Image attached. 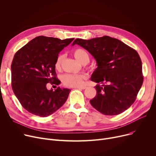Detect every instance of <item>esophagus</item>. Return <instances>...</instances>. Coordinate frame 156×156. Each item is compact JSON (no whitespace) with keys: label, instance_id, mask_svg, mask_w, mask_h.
I'll list each match as a JSON object with an SVG mask.
<instances>
[{"label":"esophagus","instance_id":"esophagus-1","mask_svg":"<svg viewBox=\"0 0 156 156\" xmlns=\"http://www.w3.org/2000/svg\"><path fill=\"white\" fill-rule=\"evenodd\" d=\"M87 87H85V86H82V87H76L75 88H76V89H81V90H84V89H85Z\"/></svg>","mask_w":156,"mask_h":156}]
</instances>
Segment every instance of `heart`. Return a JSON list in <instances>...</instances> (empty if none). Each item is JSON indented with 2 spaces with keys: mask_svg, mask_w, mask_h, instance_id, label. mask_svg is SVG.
I'll use <instances>...</instances> for the list:
<instances>
[{
  "mask_svg": "<svg viewBox=\"0 0 156 156\" xmlns=\"http://www.w3.org/2000/svg\"><path fill=\"white\" fill-rule=\"evenodd\" d=\"M73 55L75 58L83 65L88 63L90 56L88 52L83 48H76L73 51ZM64 58L63 54H60L57 57L55 62V68L60 69L61 64ZM87 78L85 75H74V74H66L62 76V83L64 85L69 87H78L83 85V80Z\"/></svg>",
  "mask_w": 156,
  "mask_h": 156,
  "instance_id": "heart-1",
  "label": "heart"
}]
</instances>
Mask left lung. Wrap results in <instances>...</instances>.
Instances as JSON below:
<instances>
[{
    "label": "left lung",
    "instance_id": "8db88e82",
    "mask_svg": "<svg viewBox=\"0 0 156 156\" xmlns=\"http://www.w3.org/2000/svg\"><path fill=\"white\" fill-rule=\"evenodd\" d=\"M78 44L90 53L98 67L91 80L96 82L97 95L90 101L103 114L118 115L135 102L144 81L142 61L138 52L121 41L104 36L90 40L76 38Z\"/></svg>",
    "mask_w": 156,
    "mask_h": 156
}]
</instances>
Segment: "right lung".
<instances>
[{"instance_id": "1", "label": "right lung", "mask_w": 156, "mask_h": 156, "mask_svg": "<svg viewBox=\"0 0 156 156\" xmlns=\"http://www.w3.org/2000/svg\"><path fill=\"white\" fill-rule=\"evenodd\" d=\"M74 38L38 36L16 52L11 64L12 90L23 107L40 117L53 114L66 101L70 90H48L47 83L58 85L55 62L59 53Z\"/></svg>"}]
</instances>
